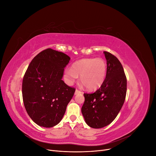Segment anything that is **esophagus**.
Returning <instances> with one entry per match:
<instances>
[{"label": "esophagus", "mask_w": 156, "mask_h": 156, "mask_svg": "<svg viewBox=\"0 0 156 156\" xmlns=\"http://www.w3.org/2000/svg\"><path fill=\"white\" fill-rule=\"evenodd\" d=\"M83 94V92L79 90H77V89L75 90V95H77V94Z\"/></svg>", "instance_id": "34e87169"}]
</instances>
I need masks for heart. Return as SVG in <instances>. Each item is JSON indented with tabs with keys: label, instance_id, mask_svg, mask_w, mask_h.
<instances>
[{
	"label": "heart",
	"instance_id": "1",
	"mask_svg": "<svg viewBox=\"0 0 156 156\" xmlns=\"http://www.w3.org/2000/svg\"><path fill=\"white\" fill-rule=\"evenodd\" d=\"M107 74V64L100 58H84L75 62L72 68L65 71L64 77L72 84L80 76V81L89 90L100 88L104 83Z\"/></svg>",
	"mask_w": 156,
	"mask_h": 156
}]
</instances>
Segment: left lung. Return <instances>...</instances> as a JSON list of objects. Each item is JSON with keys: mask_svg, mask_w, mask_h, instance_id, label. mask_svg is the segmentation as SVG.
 Wrapping results in <instances>:
<instances>
[{"mask_svg": "<svg viewBox=\"0 0 156 156\" xmlns=\"http://www.w3.org/2000/svg\"><path fill=\"white\" fill-rule=\"evenodd\" d=\"M107 74L104 83L92 94L84 93L81 112L86 123L92 128L110 124L119 114L126 99L127 79L124 68L115 56L104 51Z\"/></svg>", "mask_w": 156, "mask_h": 156, "instance_id": "left-lung-1", "label": "left lung"}]
</instances>
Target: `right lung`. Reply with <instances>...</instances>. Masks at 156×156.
Masks as SVG:
<instances>
[{
	"mask_svg": "<svg viewBox=\"0 0 156 156\" xmlns=\"http://www.w3.org/2000/svg\"><path fill=\"white\" fill-rule=\"evenodd\" d=\"M70 57L47 49L32 59L23 79L22 94L25 109L36 124L44 127L62 120L75 89L62 80Z\"/></svg>",
	"mask_w": 156,
	"mask_h": 156,
	"instance_id": "obj_1",
	"label": "right lung"
}]
</instances>
